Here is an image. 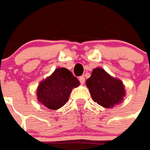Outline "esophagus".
Here are the masks:
<instances>
[{
	"label": "esophagus",
	"instance_id": "1",
	"mask_svg": "<svg viewBox=\"0 0 150 150\" xmlns=\"http://www.w3.org/2000/svg\"><path fill=\"white\" fill-rule=\"evenodd\" d=\"M79 79V82H80V83H81V84H83V83H85V78L83 77V76H80Z\"/></svg>",
	"mask_w": 150,
	"mask_h": 150
}]
</instances>
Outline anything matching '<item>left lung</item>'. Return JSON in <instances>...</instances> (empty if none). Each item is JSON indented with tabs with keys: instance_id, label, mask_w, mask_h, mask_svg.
Wrapping results in <instances>:
<instances>
[{
	"instance_id": "obj_1",
	"label": "left lung",
	"mask_w": 150,
	"mask_h": 150,
	"mask_svg": "<svg viewBox=\"0 0 150 150\" xmlns=\"http://www.w3.org/2000/svg\"><path fill=\"white\" fill-rule=\"evenodd\" d=\"M86 84L93 100L101 106L112 108L119 104L125 95L123 83L108 74L104 69L93 70Z\"/></svg>"
}]
</instances>
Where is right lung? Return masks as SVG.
<instances>
[{"instance_id": "obj_1", "label": "right lung", "mask_w": 150, "mask_h": 150, "mask_svg": "<svg viewBox=\"0 0 150 150\" xmlns=\"http://www.w3.org/2000/svg\"><path fill=\"white\" fill-rule=\"evenodd\" d=\"M79 81L67 68H57L50 77L40 83L37 91L38 100L46 108L59 109L67 101L72 88Z\"/></svg>"}]
</instances>
